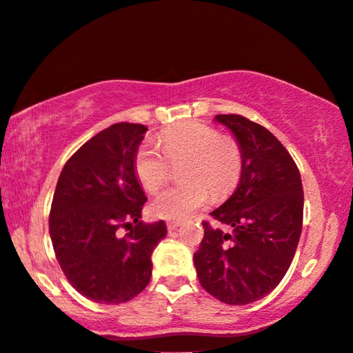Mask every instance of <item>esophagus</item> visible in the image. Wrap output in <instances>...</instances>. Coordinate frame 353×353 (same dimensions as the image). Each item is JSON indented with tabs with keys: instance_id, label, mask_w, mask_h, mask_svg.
Returning <instances> with one entry per match:
<instances>
[{
	"instance_id": "34e87169",
	"label": "esophagus",
	"mask_w": 353,
	"mask_h": 353,
	"mask_svg": "<svg viewBox=\"0 0 353 353\" xmlns=\"http://www.w3.org/2000/svg\"><path fill=\"white\" fill-rule=\"evenodd\" d=\"M180 225H181L180 221H169V222H167V230L173 231V230H176L178 227H180Z\"/></svg>"
}]
</instances>
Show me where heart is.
Listing matches in <instances>:
<instances>
[{
  "label": "heart",
  "mask_w": 353,
  "mask_h": 353,
  "mask_svg": "<svg viewBox=\"0 0 353 353\" xmlns=\"http://www.w3.org/2000/svg\"><path fill=\"white\" fill-rule=\"evenodd\" d=\"M162 150L152 142L142 143L134 154V173L142 188L154 192L165 183L170 161L189 158L184 167V180L176 186L161 190L152 201L154 216L183 221L205 206L214 192L225 197L239 183L242 152L239 143L222 136L214 126L203 122H186L170 126L159 134Z\"/></svg>",
  "instance_id": "heart-1"
}]
</instances>
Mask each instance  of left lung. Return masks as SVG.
<instances>
[{
	"label": "left lung",
	"instance_id": "8db88e82",
	"mask_svg": "<svg viewBox=\"0 0 353 353\" xmlns=\"http://www.w3.org/2000/svg\"><path fill=\"white\" fill-rule=\"evenodd\" d=\"M242 152L234 194L211 212L230 231L203 222L194 253L203 290L227 305H247L274 291L296 255L303 188L296 163L272 132L239 114H219Z\"/></svg>",
	"mask_w": 353,
	"mask_h": 353
}]
</instances>
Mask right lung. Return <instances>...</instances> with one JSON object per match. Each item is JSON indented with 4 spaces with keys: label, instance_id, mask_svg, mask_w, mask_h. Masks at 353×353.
<instances>
[{
    "label": "right lung",
    "instance_id": "right-lung-1",
    "mask_svg": "<svg viewBox=\"0 0 353 353\" xmlns=\"http://www.w3.org/2000/svg\"><path fill=\"white\" fill-rule=\"evenodd\" d=\"M145 132L126 122L100 131L70 156L56 184L48 221L56 259L74 290L97 303H123L145 290L152 253L167 234L163 221H139L147 197L134 154Z\"/></svg>",
    "mask_w": 353,
    "mask_h": 353
}]
</instances>
